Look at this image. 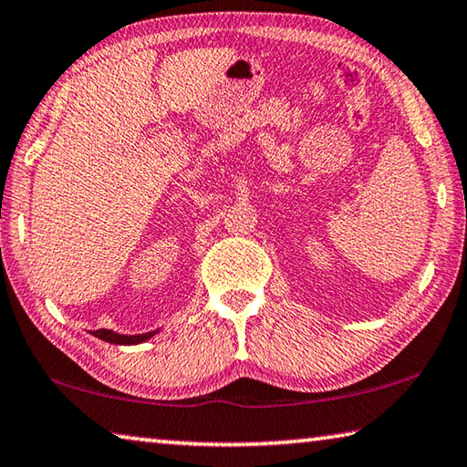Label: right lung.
<instances>
[{"mask_svg":"<svg viewBox=\"0 0 467 467\" xmlns=\"http://www.w3.org/2000/svg\"><path fill=\"white\" fill-rule=\"evenodd\" d=\"M155 332H158V330L145 332V334H133V337H130V334H119V332L100 328V330H96V332H92V334H94L96 338L110 342V345H139V342L150 340Z\"/></svg>","mask_w":467,"mask_h":467,"instance_id":"1","label":"right lung"}]
</instances>
